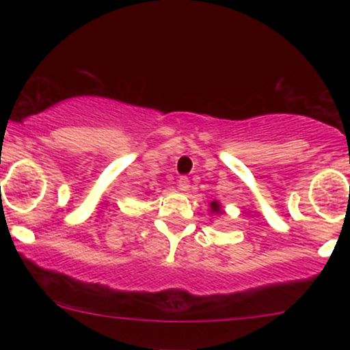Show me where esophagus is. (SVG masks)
Listing matches in <instances>:
<instances>
[{
    "mask_svg": "<svg viewBox=\"0 0 350 350\" xmlns=\"http://www.w3.org/2000/svg\"><path fill=\"white\" fill-rule=\"evenodd\" d=\"M178 187L183 192H187L189 187H191V180H189V178H186V176H180L178 179Z\"/></svg>",
    "mask_w": 350,
    "mask_h": 350,
    "instance_id": "1",
    "label": "esophagus"
}]
</instances>
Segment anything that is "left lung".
Segmentation results:
<instances>
[{"instance_id": "left-lung-1", "label": "left lung", "mask_w": 350, "mask_h": 350, "mask_svg": "<svg viewBox=\"0 0 350 350\" xmlns=\"http://www.w3.org/2000/svg\"><path fill=\"white\" fill-rule=\"evenodd\" d=\"M211 211H212V214H222V206H220V204L217 202V200H212V202H211Z\"/></svg>"}]
</instances>
